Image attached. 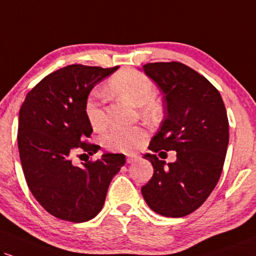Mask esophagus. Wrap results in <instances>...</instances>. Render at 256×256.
I'll list each match as a JSON object with an SVG mask.
<instances>
[{
  "instance_id": "34e87169",
  "label": "esophagus",
  "mask_w": 256,
  "mask_h": 256,
  "mask_svg": "<svg viewBox=\"0 0 256 256\" xmlns=\"http://www.w3.org/2000/svg\"><path fill=\"white\" fill-rule=\"evenodd\" d=\"M138 159H140V156H127V162L128 164L136 162V160H138Z\"/></svg>"
}]
</instances>
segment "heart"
Masks as SVG:
<instances>
[{
	"instance_id": "heart-1",
	"label": "heart",
	"mask_w": 256,
	"mask_h": 256,
	"mask_svg": "<svg viewBox=\"0 0 256 256\" xmlns=\"http://www.w3.org/2000/svg\"><path fill=\"white\" fill-rule=\"evenodd\" d=\"M110 94L122 97L128 102L142 108L144 116H156L159 106L154 102L156 88L153 82L140 72L126 68L115 74L106 85ZM85 116L94 130H103L106 126V115L98 94L94 92L88 97L84 106ZM147 132L141 127L115 128L104 138V144L112 150L132 153L144 142Z\"/></svg>"
}]
</instances>
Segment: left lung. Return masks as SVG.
Here are the masks:
<instances>
[{"instance_id":"obj_1","label":"left lung","mask_w":256,"mask_h":256,"mask_svg":"<svg viewBox=\"0 0 256 256\" xmlns=\"http://www.w3.org/2000/svg\"><path fill=\"white\" fill-rule=\"evenodd\" d=\"M138 70L164 94L165 116L150 150L176 152L168 164L144 154L154 173L141 194L154 212L184 217L206 200L222 173L229 142L224 103L206 78L182 62H150Z\"/></svg>"}]
</instances>
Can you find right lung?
Instances as JSON below:
<instances>
[{
    "label": "right lung",
    "mask_w": 256,
    "mask_h": 256,
    "mask_svg": "<svg viewBox=\"0 0 256 256\" xmlns=\"http://www.w3.org/2000/svg\"><path fill=\"white\" fill-rule=\"evenodd\" d=\"M118 68L68 65L46 76L27 94L18 112V144L24 178L34 198L56 218L82 223L103 208L124 154L103 153L94 162L74 166L100 146L88 144L92 127L84 106L94 85Z\"/></svg>",
    "instance_id": "obj_1"
}]
</instances>
